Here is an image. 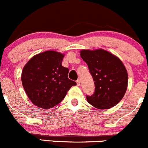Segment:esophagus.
<instances>
[{"instance_id":"34e87169","label":"esophagus","mask_w":148,"mask_h":148,"mask_svg":"<svg viewBox=\"0 0 148 148\" xmlns=\"http://www.w3.org/2000/svg\"><path fill=\"white\" fill-rule=\"evenodd\" d=\"M76 82H77V86L80 85V80H79V79H77V80L76 81Z\"/></svg>"}]
</instances>
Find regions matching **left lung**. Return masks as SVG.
<instances>
[{
    "label": "left lung",
    "mask_w": 148,
    "mask_h": 148,
    "mask_svg": "<svg viewBox=\"0 0 148 148\" xmlns=\"http://www.w3.org/2000/svg\"><path fill=\"white\" fill-rule=\"evenodd\" d=\"M81 58L92 74L95 92L87 96L89 104L98 109H108L122 99L128 86V73L122 61L103 49H82Z\"/></svg>",
    "instance_id": "8db88e82"
}]
</instances>
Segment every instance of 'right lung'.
<instances>
[{
    "mask_svg": "<svg viewBox=\"0 0 148 148\" xmlns=\"http://www.w3.org/2000/svg\"><path fill=\"white\" fill-rule=\"evenodd\" d=\"M64 54L48 50L33 56L24 66L21 82L35 106L52 108L64 99L76 82L68 77L69 70L62 66Z\"/></svg>",
    "mask_w": 148,
    "mask_h": 148,
    "instance_id": "right-lung-1",
    "label": "right lung"
}]
</instances>
